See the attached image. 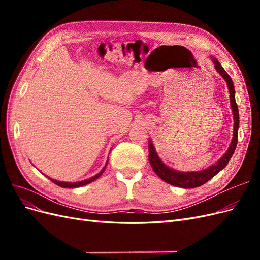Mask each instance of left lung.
I'll return each instance as SVG.
<instances>
[{
	"mask_svg": "<svg viewBox=\"0 0 260 260\" xmlns=\"http://www.w3.org/2000/svg\"><path fill=\"white\" fill-rule=\"evenodd\" d=\"M215 62V67L217 69V72L221 75L224 80L226 81L228 88H229L230 91V103L231 107L233 111V116H234V132H233V140L231 142V145L228 149L226 153L218 160V162L214 166H211L205 170L202 171H194V172H179L174 169H170L167 167L166 165H164L161 160L159 159V157L157 156L155 148L152 144V142L148 141V160L153 170L155 171V174L158 176L161 180H164L165 182H167L171 185L179 186V187H183V188H193V187H198L203 185L204 183H206L207 181H209L211 178H214L220 170H222L229 160L231 159V157L237 148L238 144V131H239V109L237 102H235V96H234V85L232 82L231 77L226 74L225 70L221 67V65L219 64V61L214 58Z\"/></svg>",
	"mask_w": 260,
	"mask_h": 260,
	"instance_id": "left-lung-1",
	"label": "left lung"
}]
</instances>
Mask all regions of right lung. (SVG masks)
<instances>
[{
  "label": "right lung",
  "instance_id": "1",
  "mask_svg": "<svg viewBox=\"0 0 260 260\" xmlns=\"http://www.w3.org/2000/svg\"><path fill=\"white\" fill-rule=\"evenodd\" d=\"M105 167H106V166H105ZM105 167H104V169H105ZM104 169L102 170V171L100 172V174H98L96 176H94V177H92V178H90V179H88V180L80 181V182H74V183H72V182H59V181L53 180V179H50V180L52 181V182H54L55 184H57V185H59V186H61V187H79V186H82V185L88 184V183L92 182V181H94L95 179H98L102 174H103Z\"/></svg>",
  "mask_w": 260,
  "mask_h": 260
}]
</instances>
